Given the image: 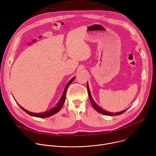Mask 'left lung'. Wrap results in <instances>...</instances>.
<instances>
[{"instance_id":"obj_1","label":"left lung","mask_w":156,"mask_h":156,"mask_svg":"<svg viewBox=\"0 0 156 156\" xmlns=\"http://www.w3.org/2000/svg\"><path fill=\"white\" fill-rule=\"evenodd\" d=\"M87 92H88V96H89V98H90V100L91 102V104L93 105V107H94V108L97 111V112H98L99 113H101L103 115H108V116H112V115H121L122 114L123 112H125V111L128 108H126L124 110H122L121 111V112H115V113H114V112H107V111L104 110L102 108H101L99 105H98L96 102L95 101L93 100V98H92V96H91V92H90V87H89V86H88V83L87 82Z\"/></svg>"}]
</instances>
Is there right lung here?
<instances>
[{"label": "right lung", "instance_id": "add662e5", "mask_svg": "<svg viewBox=\"0 0 156 156\" xmlns=\"http://www.w3.org/2000/svg\"><path fill=\"white\" fill-rule=\"evenodd\" d=\"M75 76H74L73 78H72L69 81V83L66 84L65 87V90L63 92V94L60 99V100L58 101V102L55 104V105L51 108L50 110H48V111H46V112H41V113H34V112H30V111L25 109L23 107H22L21 105H20L18 104V105L20 107V108L21 109H23L25 112H27L28 114L31 115V116H33V117H39V118H46V117H51L53 115H54L55 114L57 113L58 111L60 110L61 108L62 107L65 101V97H66V90H67V88L69 87V86L73 82V81L75 80Z\"/></svg>", "mask_w": 156, "mask_h": 156}]
</instances>
